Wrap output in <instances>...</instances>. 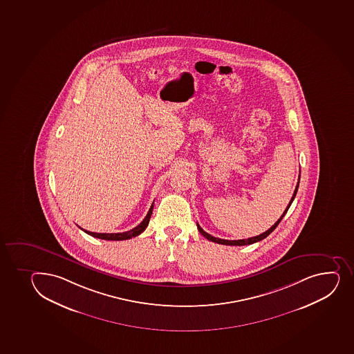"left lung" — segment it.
Listing matches in <instances>:
<instances>
[{"instance_id":"obj_1","label":"left lung","mask_w":354,"mask_h":354,"mask_svg":"<svg viewBox=\"0 0 354 354\" xmlns=\"http://www.w3.org/2000/svg\"><path fill=\"white\" fill-rule=\"evenodd\" d=\"M299 173H301V171H299ZM299 176H301V175H299V183H297V186H296L295 192H294V194H292V200H290V202H289L288 207L286 208L283 214L281 215L280 218L277 219V223H275V224H274L272 227H270V229L267 230V231H265L263 234H259V236H255V237L248 238V239H239V241H227V239H221V238L212 237V234H207L205 231H203V229H202V227H201L198 224H197V229H198V231H200L201 234H203V236H205V237L207 238L208 241H214V243H217V244L230 245V246H243V245L254 244V243H257V241H263V239H265L267 236H270V234L273 232L274 230H275V227L279 225V223L281 222V219L283 218V216L287 214V212H288L289 207H290V205H292V201H294V198H295L296 193H297V189H299Z\"/></svg>"}]
</instances>
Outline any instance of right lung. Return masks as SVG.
I'll list each match as a JSON object with an SVG mask.
<instances>
[{
  "instance_id": "right-lung-1",
  "label": "right lung",
  "mask_w": 354,
  "mask_h": 354,
  "mask_svg": "<svg viewBox=\"0 0 354 354\" xmlns=\"http://www.w3.org/2000/svg\"><path fill=\"white\" fill-rule=\"evenodd\" d=\"M152 212H153V203L151 205V208H149L145 218L142 219V222L139 225L136 226V227L130 230V231L122 232V234H97V232H91V231L81 229V227L80 229L84 231L86 234L91 236V237L99 238V239H104V241H127V239H131L132 237H136V236L142 234V231L147 227Z\"/></svg>"
}]
</instances>
